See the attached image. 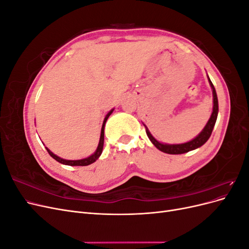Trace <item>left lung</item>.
<instances>
[{
    "label": "left lung",
    "mask_w": 249,
    "mask_h": 249,
    "mask_svg": "<svg viewBox=\"0 0 249 249\" xmlns=\"http://www.w3.org/2000/svg\"><path fill=\"white\" fill-rule=\"evenodd\" d=\"M210 85L213 89V102H214V106H213V112L212 115H211L208 124H206L205 129L201 131V133L198 135L196 138H194L193 140L183 143V144H163V143H160L159 141H157L153 136L152 134L148 132V130L145 127V131L147 136L149 138V140L153 142V144L158 148L160 149L161 152L166 153V154H170V155H179V154H184V153H188L190 150H193L195 148H198L201 145L205 144V143L208 141V139L210 138L211 134L213 132V127L215 125L216 119H217V115H218V100H217V94H216V90L214 88V85L212 84V82L209 79Z\"/></svg>",
    "instance_id": "left-lung-1"
}]
</instances>
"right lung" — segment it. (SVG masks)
Wrapping results in <instances>:
<instances>
[{
  "instance_id": "1",
  "label": "right lung",
  "mask_w": 249,
  "mask_h": 249,
  "mask_svg": "<svg viewBox=\"0 0 249 249\" xmlns=\"http://www.w3.org/2000/svg\"><path fill=\"white\" fill-rule=\"evenodd\" d=\"M113 112V110H111L108 114L106 115V117H105V120L103 123V126H102V133H101V138H100V143H99V146H97V149L96 152L91 155L90 157L86 158V159H82V160H64V159H61V158H59L58 156L53 154L51 150L49 148H47L48 153L50 154V156L53 158V159H55L56 161H58L59 163H62L64 165H70V166H87V165H90L92 164L93 162H95L97 159H99L102 152H103V146H104V129H105V124H106L108 117L111 115V113Z\"/></svg>"
}]
</instances>
